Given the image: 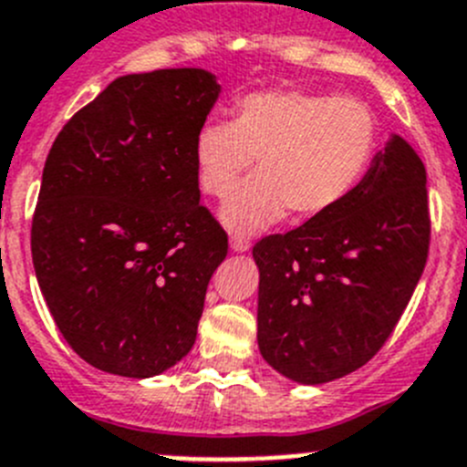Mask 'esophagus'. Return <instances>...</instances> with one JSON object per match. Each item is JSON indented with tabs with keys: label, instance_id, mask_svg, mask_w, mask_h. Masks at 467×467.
<instances>
[{
	"label": "esophagus",
	"instance_id": "esophagus-1",
	"mask_svg": "<svg viewBox=\"0 0 467 467\" xmlns=\"http://www.w3.org/2000/svg\"><path fill=\"white\" fill-rule=\"evenodd\" d=\"M252 243L243 236H231V250L234 252H247Z\"/></svg>",
	"mask_w": 467,
	"mask_h": 467
}]
</instances>
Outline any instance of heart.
Masks as SVG:
<instances>
[{
  "instance_id": "1",
  "label": "heart",
  "mask_w": 467,
  "mask_h": 467,
  "mask_svg": "<svg viewBox=\"0 0 467 467\" xmlns=\"http://www.w3.org/2000/svg\"><path fill=\"white\" fill-rule=\"evenodd\" d=\"M375 152V118L363 101L306 89H256L234 104V119H211L194 136L196 181L224 199L255 161L257 175L222 208L231 231L252 234L285 217L315 220L361 182Z\"/></svg>"
}]
</instances>
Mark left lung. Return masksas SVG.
<instances>
[{
  "mask_svg": "<svg viewBox=\"0 0 467 467\" xmlns=\"http://www.w3.org/2000/svg\"><path fill=\"white\" fill-rule=\"evenodd\" d=\"M431 243L426 169L393 134L331 213L256 243V340L298 384L345 378L382 349L421 277Z\"/></svg>",
  "mask_w": 467,
  "mask_h": 467,
  "instance_id": "left-lung-1",
  "label": "left lung"
}]
</instances>
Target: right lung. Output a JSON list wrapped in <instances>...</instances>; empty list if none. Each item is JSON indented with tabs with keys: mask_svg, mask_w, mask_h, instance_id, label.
Instances as JSON below:
<instances>
[{
	"mask_svg": "<svg viewBox=\"0 0 467 467\" xmlns=\"http://www.w3.org/2000/svg\"><path fill=\"white\" fill-rule=\"evenodd\" d=\"M217 97L203 68L119 76L50 148L34 271L64 340L104 373L152 378L194 345L229 250L192 155Z\"/></svg>",
	"mask_w": 467,
	"mask_h": 467,
	"instance_id": "right-lung-1",
	"label": "right lung"
}]
</instances>
